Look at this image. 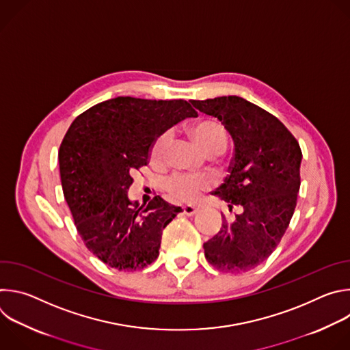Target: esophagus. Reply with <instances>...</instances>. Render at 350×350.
Instances as JSON below:
<instances>
[{
    "label": "esophagus",
    "mask_w": 350,
    "mask_h": 350,
    "mask_svg": "<svg viewBox=\"0 0 350 350\" xmlns=\"http://www.w3.org/2000/svg\"><path fill=\"white\" fill-rule=\"evenodd\" d=\"M196 212H198V209L193 208V206H191V205H187V206L183 208V213H184L185 216H193V215H196Z\"/></svg>",
    "instance_id": "34e87169"
}]
</instances>
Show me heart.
<instances>
[{
    "label": "heart",
    "instance_id": "1",
    "mask_svg": "<svg viewBox=\"0 0 350 350\" xmlns=\"http://www.w3.org/2000/svg\"><path fill=\"white\" fill-rule=\"evenodd\" d=\"M191 137L206 155H221L228 144V135L224 127L212 120L199 122L189 130ZM173 141L172 130L163 131L151 146V158L157 165H163L167 161L169 149ZM209 180L202 176H191L184 173H173L165 183V191L174 202L191 204L201 196V192L209 187Z\"/></svg>",
    "mask_w": 350,
    "mask_h": 350
}]
</instances>
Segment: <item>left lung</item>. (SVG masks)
<instances>
[{
	"instance_id": "8db88e82",
	"label": "left lung",
	"mask_w": 350,
	"mask_h": 350,
	"mask_svg": "<svg viewBox=\"0 0 350 350\" xmlns=\"http://www.w3.org/2000/svg\"><path fill=\"white\" fill-rule=\"evenodd\" d=\"M199 111L220 120L234 142L230 174L213 192L242 213L204 243L206 260L220 271L242 273L263 263L284 237L301 187V146L271 113L228 95L192 99Z\"/></svg>"
}]
</instances>
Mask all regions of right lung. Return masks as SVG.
I'll list each match as a JSON object with an SVG mask.
<instances>
[{
    "label": "right lung",
    "instance_id": "obj_1",
    "mask_svg": "<svg viewBox=\"0 0 350 350\" xmlns=\"http://www.w3.org/2000/svg\"><path fill=\"white\" fill-rule=\"evenodd\" d=\"M184 99L118 96L79 115L58 152L64 195L88 251L120 271H135L159 256L163 228L181 212L159 195L131 202V173L149 162L154 141L185 118Z\"/></svg>",
    "mask_w": 350,
    "mask_h": 350
}]
</instances>
